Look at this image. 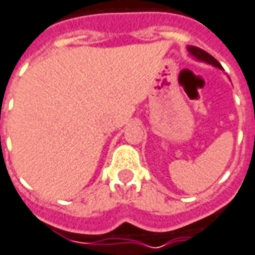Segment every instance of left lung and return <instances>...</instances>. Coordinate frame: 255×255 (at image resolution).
<instances>
[{"label":"left lung","instance_id":"8db88e82","mask_svg":"<svg viewBox=\"0 0 255 255\" xmlns=\"http://www.w3.org/2000/svg\"><path fill=\"white\" fill-rule=\"evenodd\" d=\"M189 51H190L191 55H194V57L197 58V59H200V61H204V62H207V64H211L214 65V66H217V68H221V69H222V66H221V64H219L218 61L212 57V55H210L207 51L201 50V48H198V47H189Z\"/></svg>","mask_w":255,"mask_h":255}]
</instances>
